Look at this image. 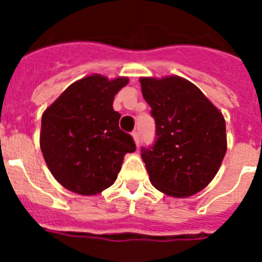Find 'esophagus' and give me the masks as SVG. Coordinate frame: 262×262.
Here are the masks:
<instances>
[{
    "mask_svg": "<svg viewBox=\"0 0 262 262\" xmlns=\"http://www.w3.org/2000/svg\"><path fill=\"white\" fill-rule=\"evenodd\" d=\"M132 137H133V140H135V143L136 145L139 147V144H140V133L137 130H135L133 133H132Z\"/></svg>",
    "mask_w": 262,
    "mask_h": 262,
    "instance_id": "34e87169",
    "label": "esophagus"
}]
</instances>
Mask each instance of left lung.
Wrapping results in <instances>:
<instances>
[{
    "mask_svg": "<svg viewBox=\"0 0 262 262\" xmlns=\"http://www.w3.org/2000/svg\"><path fill=\"white\" fill-rule=\"evenodd\" d=\"M140 84L156 122L154 147L141 149L149 181L177 199L199 193L215 178L227 151L223 114L179 76L141 77Z\"/></svg>",
    "mask_w": 262,
    "mask_h": 262,
    "instance_id": "1",
    "label": "left lung"
}]
</instances>
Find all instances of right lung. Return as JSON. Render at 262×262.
Returning a JSON list of instances; mask_svg holds the SVG:
<instances>
[{
	"instance_id": "obj_1",
	"label": "right lung",
	"mask_w": 262,
	"mask_h": 262,
	"mask_svg": "<svg viewBox=\"0 0 262 262\" xmlns=\"http://www.w3.org/2000/svg\"><path fill=\"white\" fill-rule=\"evenodd\" d=\"M127 77L91 75L71 84L42 115L40 149L47 167L68 190L94 195L117 179L123 156L136 151L119 129L115 94Z\"/></svg>"
}]
</instances>
